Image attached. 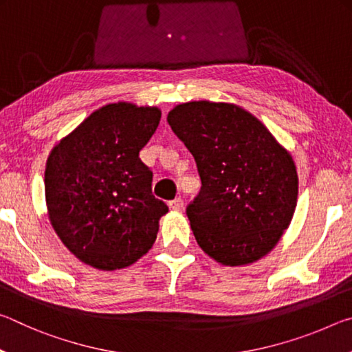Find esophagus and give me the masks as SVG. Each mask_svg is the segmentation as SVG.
Returning <instances> with one entry per match:
<instances>
[{"mask_svg":"<svg viewBox=\"0 0 352 352\" xmlns=\"http://www.w3.org/2000/svg\"><path fill=\"white\" fill-rule=\"evenodd\" d=\"M168 205H169L170 210H174V211H180L182 208H183V201H182V199H180V197H178V199L170 200Z\"/></svg>","mask_w":352,"mask_h":352,"instance_id":"obj_1","label":"esophagus"}]
</instances>
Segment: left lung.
<instances>
[{
    "mask_svg": "<svg viewBox=\"0 0 352 352\" xmlns=\"http://www.w3.org/2000/svg\"><path fill=\"white\" fill-rule=\"evenodd\" d=\"M168 122L197 163L201 188L186 214L200 248L230 267L272 252L296 206L292 155L234 104L184 102L169 111Z\"/></svg>",
    "mask_w": 352,
    "mask_h": 352,
    "instance_id": "obj_1",
    "label": "left lung"
}]
</instances>
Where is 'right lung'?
<instances>
[{"label":"right lung","instance_id":"right-lung-1","mask_svg":"<svg viewBox=\"0 0 352 352\" xmlns=\"http://www.w3.org/2000/svg\"><path fill=\"white\" fill-rule=\"evenodd\" d=\"M160 119L158 107L104 105L47 157V217L63 245L94 269L132 265L152 248L169 211L152 194V170L140 158Z\"/></svg>","mask_w":352,"mask_h":352}]
</instances>
